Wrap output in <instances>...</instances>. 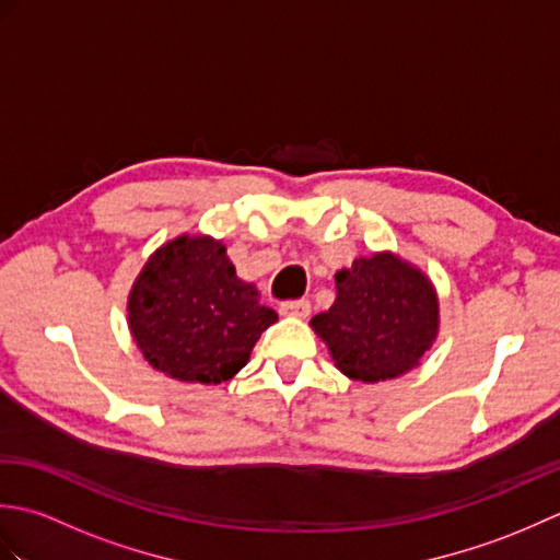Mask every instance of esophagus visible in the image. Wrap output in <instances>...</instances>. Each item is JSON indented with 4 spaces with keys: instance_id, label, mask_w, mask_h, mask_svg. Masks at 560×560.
Segmentation results:
<instances>
[{
    "instance_id": "1",
    "label": "esophagus",
    "mask_w": 560,
    "mask_h": 560,
    "mask_svg": "<svg viewBox=\"0 0 560 560\" xmlns=\"http://www.w3.org/2000/svg\"><path fill=\"white\" fill-rule=\"evenodd\" d=\"M281 315H289V317H301V319H303V317L311 315V303H307L305 299L281 303Z\"/></svg>"
}]
</instances>
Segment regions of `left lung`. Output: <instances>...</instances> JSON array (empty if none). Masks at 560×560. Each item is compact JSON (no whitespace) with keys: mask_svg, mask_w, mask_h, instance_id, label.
Here are the masks:
<instances>
[{"mask_svg":"<svg viewBox=\"0 0 560 560\" xmlns=\"http://www.w3.org/2000/svg\"><path fill=\"white\" fill-rule=\"evenodd\" d=\"M337 299L311 319L337 368L380 383L419 365L438 337V295L421 269L392 253L353 259L335 273Z\"/></svg>","mask_w":560,"mask_h":560,"instance_id":"1","label":"left lung"}]
</instances>
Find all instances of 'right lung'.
Here are the masks:
<instances>
[{
	"label": "right lung",
	"instance_id": "add662e5",
	"mask_svg": "<svg viewBox=\"0 0 560 560\" xmlns=\"http://www.w3.org/2000/svg\"><path fill=\"white\" fill-rule=\"evenodd\" d=\"M127 315L156 371L201 385L231 380L279 319L259 303L255 283L235 277L225 245L209 235H180L159 247L135 281Z\"/></svg>",
	"mask_w": 560,
	"mask_h": 560
}]
</instances>
